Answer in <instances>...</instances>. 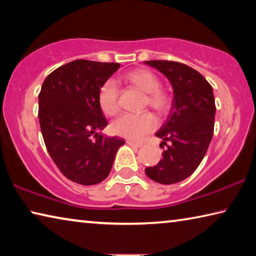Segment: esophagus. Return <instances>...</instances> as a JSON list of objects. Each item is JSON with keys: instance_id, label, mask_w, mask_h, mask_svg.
Wrapping results in <instances>:
<instances>
[{"instance_id": "esophagus-1", "label": "esophagus", "mask_w": 256, "mask_h": 256, "mask_svg": "<svg viewBox=\"0 0 256 256\" xmlns=\"http://www.w3.org/2000/svg\"><path fill=\"white\" fill-rule=\"evenodd\" d=\"M126 144H128V146H133V148H140V146H142L141 144H136V142H133V141H130V140L126 141Z\"/></svg>"}]
</instances>
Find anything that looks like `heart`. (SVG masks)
<instances>
[{"label": "heart", "mask_w": 256, "mask_h": 256, "mask_svg": "<svg viewBox=\"0 0 256 256\" xmlns=\"http://www.w3.org/2000/svg\"><path fill=\"white\" fill-rule=\"evenodd\" d=\"M125 79L146 94L144 105L149 106L158 114H164L172 106V96L162 89V82L154 72L146 68H136L125 74ZM99 104L105 114L112 116L120 110L118 88L114 80H108L99 92ZM156 120L149 112L142 114H123L114 120L112 128L115 134L128 140L138 141L146 133L152 131Z\"/></svg>", "instance_id": "heart-1"}]
</instances>
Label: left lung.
Listing matches in <instances>:
<instances>
[{"label":"left lung","instance_id":"8db88e82","mask_svg":"<svg viewBox=\"0 0 256 256\" xmlns=\"http://www.w3.org/2000/svg\"><path fill=\"white\" fill-rule=\"evenodd\" d=\"M146 64L162 72L174 92L166 122L156 133L167 148L157 164L146 168V174L157 183L175 184L196 172L209 148L216 115L214 90L201 73L186 64L174 60Z\"/></svg>","mask_w":256,"mask_h":256}]
</instances>
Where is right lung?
<instances>
[{
    "label": "right lung",
    "instance_id": "add662e5",
    "mask_svg": "<svg viewBox=\"0 0 256 256\" xmlns=\"http://www.w3.org/2000/svg\"><path fill=\"white\" fill-rule=\"evenodd\" d=\"M118 63L76 60L47 76L38 102L46 149L60 172L74 183L94 185L110 175L124 140L99 133L107 120L99 104L102 84Z\"/></svg>",
    "mask_w": 256,
    "mask_h": 256
}]
</instances>
